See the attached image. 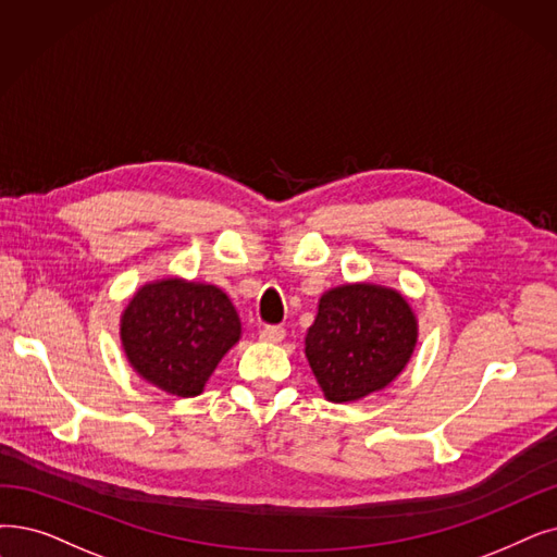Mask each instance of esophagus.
Listing matches in <instances>:
<instances>
[{
    "mask_svg": "<svg viewBox=\"0 0 557 557\" xmlns=\"http://www.w3.org/2000/svg\"><path fill=\"white\" fill-rule=\"evenodd\" d=\"M259 338L265 344H280L284 338V327L282 325H263L259 330Z\"/></svg>",
    "mask_w": 557,
    "mask_h": 557,
    "instance_id": "34e87169",
    "label": "esophagus"
}]
</instances>
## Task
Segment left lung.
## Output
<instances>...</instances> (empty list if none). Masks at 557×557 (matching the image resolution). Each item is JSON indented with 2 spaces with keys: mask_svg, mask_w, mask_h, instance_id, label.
Here are the masks:
<instances>
[{
  "mask_svg": "<svg viewBox=\"0 0 557 557\" xmlns=\"http://www.w3.org/2000/svg\"><path fill=\"white\" fill-rule=\"evenodd\" d=\"M417 319L394 288L346 284L319 302L305 355L332 403L359 400L384 389L412 357Z\"/></svg>",
  "mask_w": 557,
  "mask_h": 557,
  "instance_id": "1",
  "label": "left lung"
}]
</instances>
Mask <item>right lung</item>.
I'll list each match as a JSON object with an SVG mask.
<instances>
[{"instance_id": "obj_1", "label": "right lung", "mask_w": 557, "mask_h": 557, "mask_svg": "<svg viewBox=\"0 0 557 557\" xmlns=\"http://www.w3.org/2000/svg\"><path fill=\"white\" fill-rule=\"evenodd\" d=\"M238 334L236 309L221 288L182 280L143 286L120 323L138 375L180 398L202 392Z\"/></svg>"}]
</instances>
